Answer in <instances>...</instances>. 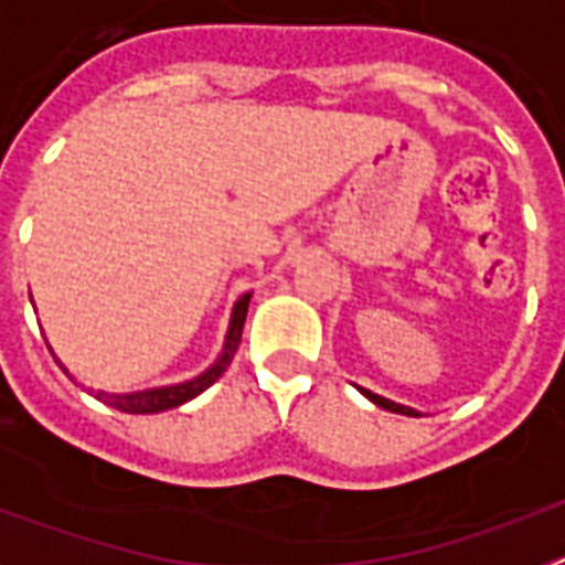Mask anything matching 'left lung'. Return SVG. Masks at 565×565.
Returning <instances> with one entry per match:
<instances>
[{
  "label": "left lung",
  "instance_id": "1",
  "mask_svg": "<svg viewBox=\"0 0 565 565\" xmlns=\"http://www.w3.org/2000/svg\"><path fill=\"white\" fill-rule=\"evenodd\" d=\"M356 388H359V392H362V395H365L367 401H371V404H377V407H383V411L401 413V416H422L419 411H413V407H407V404H395V401L383 398V395H377V392H371V388H362V386H356Z\"/></svg>",
  "mask_w": 565,
  "mask_h": 565
}]
</instances>
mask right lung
I'll return each mask as SVG.
<instances>
[{
	"mask_svg": "<svg viewBox=\"0 0 565 565\" xmlns=\"http://www.w3.org/2000/svg\"><path fill=\"white\" fill-rule=\"evenodd\" d=\"M29 299H32V294H29ZM248 302L250 294H242L239 299L233 302L227 332H224V344H221L218 356H215L212 365L203 367L198 377L182 380V383H170V386L137 388V392H104V388H98V392L89 388V392L98 401H104L107 407H116V411L122 413H164L173 411V407H182V404H188L191 398H198L200 392H206V388L227 371L230 359H233V353H236V347H239L242 341V326H245V317H248ZM50 353H53V347H50ZM53 359H56V353H53ZM56 362H60V359H56ZM60 367L71 377V371L62 365V362Z\"/></svg>",
	"mask_w": 565,
	"mask_h": 565,
	"instance_id": "right-lung-1",
	"label": "right lung"
}]
</instances>
